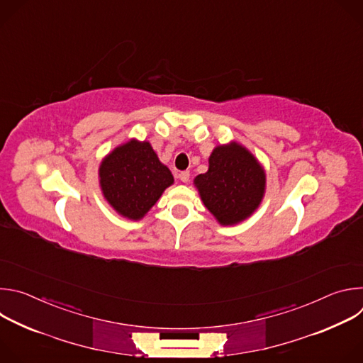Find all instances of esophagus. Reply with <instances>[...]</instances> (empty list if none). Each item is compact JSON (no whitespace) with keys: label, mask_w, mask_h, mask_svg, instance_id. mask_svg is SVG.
Segmentation results:
<instances>
[{"label":"esophagus","mask_w":363,"mask_h":363,"mask_svg":"<svg viewBox=\"0 0 363 363\" xmlns=\"http://www.w3.org/2000/svg\"><path fill=\"white\" fill-rule=\"evenodd\" d=\"M179 179H181V182H184V184L189 182V172H188V171L181 172V174H179Z\"/></svg>","instance_id":"34e87169"}]
</instances>
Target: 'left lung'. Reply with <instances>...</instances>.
<instances>
[{
	"label": "left lung",
	"instance_id": "obj_1",
	"mask_svg": "<svg viewBox=\"0 0 363 363\" xmlns=\"http://www.w3.org/2000/svg\"><path fill=\"white\" fill-rule=\"evenodd\" d=\"M266 171L241 143L217 145L208 171L194 179L199 198L221 225H237L250 218L266 194Z\"/></svg>",
	"mask_w": 363,
	"mask_h": 363
}]
</instances>
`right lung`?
<instances>
[{"label": "right lung", "mask_w": 363, "mask_h": 363, "mask_svg": "<svg viewBox=\"0 0 363 363\" xmlns=\"http://www.w3.org/2000/svg\"><path fill=\"white\" fill-rule=\"evenodd\" d=\"M174 177L147 140L135 138L116 146L99 165L103 198L123 218L139 221L158 202Z\"/></svg>", "instance_id": "right-lung-1"}]
</instances>
